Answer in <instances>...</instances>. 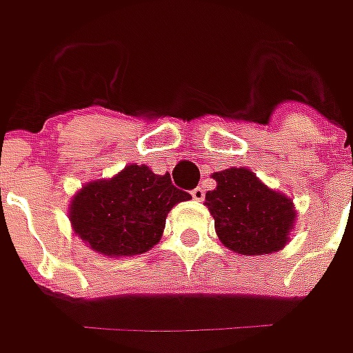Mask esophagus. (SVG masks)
<instances>
[{
	"mask_svg": "<svg viewBox=\"0 0 353 353\" xmlns=\"http://www.w3.org/2000/svg\"><path fill=\"white\" fill-rule=\"evenodd\" d=\"M190 194L194 200H204V188L202 186H196L194 190H190Z\"/></svg>",
	"mask_w": 353,
	"mask_h": 353,
	"instance_id": "obj_1",
	"label": "esophagus"
}]
</instances>
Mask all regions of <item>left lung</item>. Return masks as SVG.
I'll use <instances>...</instances> for the list:
<instances>
[{
    "label": "left lung",
    "mask_w": 353,
    "mask_h": 353,
    "mask_svg": "<svg viewBox=\"0 0 353 353\" xmlns=\"http://www.w3.org/2000/svg\"><path fill=\"white\" fill-rule=\"evenodd\" d=\"M216 190L206 192L216 234L241 255H267L285 248L294 208L287 196L267 188L250 169L214 172Z\"/></svg>",
    "instance_id": "obj_1"
}]
</instances>
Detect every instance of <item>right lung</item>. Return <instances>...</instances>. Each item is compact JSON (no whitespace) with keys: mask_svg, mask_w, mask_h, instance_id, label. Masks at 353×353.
<instances>
[{"mask_svg":"<svg viewBox=\"0 0 353 353\" xmlns=\"http://www.w3.org/2000/svg\"><path fill=\"white\" fill-rule=\"evenodd\" d=\"M188 198L169 174L129 165L112 181L84 186L70 204V222L92 250L139 255L161 239L170 208Z\"/></svg>","mask_w":353,"mask_h":353,"instance_id":"add662e5","label":"right lung"}]
</instances>
